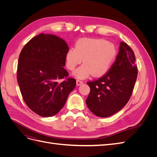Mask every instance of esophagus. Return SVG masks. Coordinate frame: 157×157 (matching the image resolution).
Returning <instances> with one entry per match:
<instances>
[{
	"instance_id": "esophagus-1",
	"label": "esophagus",
	"mask_w": 157,
	"mask_h": 157,
	"mask_svg": "<svg viewBox=\"0 0 157 157\" xmlns=\"http://www.w3.org/2000/svg\"><path fill=\"white\" fill-rule=\"evenodd\" d=\"M83 83V82L82 81V80H77V85H80V84H82Z\"/></svg>"
}]
</instances>
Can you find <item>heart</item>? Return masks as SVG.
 <instances>
[{
  "label": "heart",
  "mask_w": 157,
  "mask_h": 157,
  "mask_svg": "<svg viewBox=\"0 0 157 157\" xmlns=\"http://www.w3.org/2000/svg\"><path fill=\"white\" fill-rule=\"evenodd\" d=\"M117 54V48L112 42L103 39L82 38L76 42L75 48H69L66 53V67L73 71L83 59L84 64L73 73L75 77L85 78L90 75L101 77L110 69Z\"/></svg>",
  "instance_id": "obj_1"
}]
</instances>
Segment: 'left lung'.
<instances>
[{"label":"left lung","instance_id":"8db88e82","mask_svg":"<svg viewBox=\"0 0 157 157\" xmlns=\"http://www.w3.org/2000/svg\"><path fill=\"white\" fill-rule=\"evenodd\" d=\"M134 51L124 42L108 72L99 78L87 82L90 92L86 100L91 112L99 117L115 114L129 101L137 77Z\"/></svg>","mask_w":157,"mask_h":157}]
</instances>
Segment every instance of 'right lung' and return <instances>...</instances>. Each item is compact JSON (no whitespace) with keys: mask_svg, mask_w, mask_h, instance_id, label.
I'll list each match as a JSON object with an SVG mask.
<instances>
[{"mask_svg":"<svg viewBox=\"0 0 157 157\" xmlns=\"http://www.w3.org/2000/svg\"><path fill=\"white\" fill-rule=\"evenodd\" d=\"M68 50L63 39L41 33L27 42L19 56L17 80L22 98L41 117L58 113L75 88L76 80L68 77L63 67Z\"/></svg>","mask_w":157,"mask_h":157,"instance_id":"right-lung-1","label":"right lung"}]
</instances>
